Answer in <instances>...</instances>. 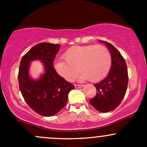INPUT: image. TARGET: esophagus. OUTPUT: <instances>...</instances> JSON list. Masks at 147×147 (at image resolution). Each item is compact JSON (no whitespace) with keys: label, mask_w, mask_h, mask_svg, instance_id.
<instances>
[{"label":"esophagus","mask_w":147,"mask_h":147,"mask_svg":"<svg viewBox=\"0 0 147 147\" xmlns=\"http://www.w3.org/2000/svg\"><path fill=\"white\" fill-rule=\"evenodd\" d=\"M83 86V85H79V84H75V88H82Z\"/></svg>","instance_id":"obj_1"}]
</instances>
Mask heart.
I'll use <instances>...</instances> for the list:
<instances>
[{
  "label": "heart",
  "mask_w": 147,
  "mask_h": 147,
  "mask_svg": "<svg viewBox=\"0 0 147 147\" xmlns=\"http://www.w3.org/2000/svg\"><path fill=\"white\" fill-rule=\"evenodd\" d=\"M63 58L65 60L55 62V68L59 75L69 82L75 79L79 70L82 72L81 80L100 82L109 73L112 65L110 52L100 45L72 47L64 52Z\"/></svg>",
  "instance_id": "heart-1"
}]
</instances>
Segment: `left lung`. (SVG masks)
<instances>
[{"instance_id":"8db88e82","label":"left lung","mask_w":147,"mask_h":147,"mask_svg":"<svg viewBox=\"0 0 147 147\" xmlns=\"http://www.w3.org/2000/svg\"><path fill=\"white\" fill-rule=\"evenodd\" d=\"M109 48L112 57L110 72L105 79L95 84L97 94L90 100V104L99 112L113 111L125 96L129 77L126 61L122 55L111 43L99 41Z\"/></svg>"}]
</instances>
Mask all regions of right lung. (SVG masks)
Returning <instances> with one entry per match:
<instances>
[{
	"mask_svg": "<svg viewBox=\"0 0 147 147\" xmlns=\"http://www.w3.org/2000/svg\"><path fill=\"white\" fill-rule=\"evenodd\" d=\"M59 44L40 43L32 48L21 59L18 70L19 89L25 102L36 113L43 116L56 115L65 106L69 92L75 88L72 84L59 75L53 62ZM39 60L45 72L38 80L30 77V62Z\"/></svg>",
	"mask_w": 147,
	"mask_h": 147,
	"instance_id": "add662e5",
	"label": "right lung"
}]
</instances>
